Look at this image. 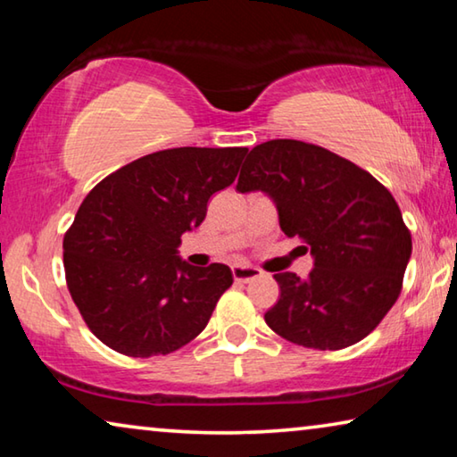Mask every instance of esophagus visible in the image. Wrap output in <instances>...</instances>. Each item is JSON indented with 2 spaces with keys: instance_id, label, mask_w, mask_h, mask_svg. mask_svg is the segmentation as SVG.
Returning <instances> with one entry per match:
<instances>
[{
  "instance_id": "1",
  "label": "esophagus",
  "mask_w": 457,
  "mask_h": 457,
  "mask_svg": "<svg viewBox=\"0 0 457 457\" xmlns=\"http://www.w3.org/2000/svg\"><path fill=\"white\" fill-rule=\"evenodd\" d=\"M231 274H234V280L237 282H250L262 276V270L256 266H234Z\"/></svg>"
}]
</instances>
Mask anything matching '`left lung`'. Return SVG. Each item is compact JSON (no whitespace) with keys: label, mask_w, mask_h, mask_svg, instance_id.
I'll return each instance as SVG.
<instances>
[{"label":"left lung","mask_w":457,"mask_h":457,"mask_svg":"<svg viewBox=\"0 0 457 457\" xmlns=\"http://www.w3.org/2000/svg\"><path fill=\"white\" fill-rule=\"evenodd\" d=\"M239 193L272 197L280 228L311 247L306 280L274 274L280 300L264 314L294 345L338 351L365 338L397 303L411 234L389 189L319 145L274 138L253 146Z\"/></svg>","instance_id":"8db88e82"}]
</instances>
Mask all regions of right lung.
Wrapping results in <instances>:
<instances>
[{
	"label": "right lung",
	"instance_id": "add662e5",
	"mask_svg": "<svg viewBox=\"0 0 457 457\" xmlns=\"http://www.w3.org/2000/svg\"><path fill=\"white\" fill-rule=\"evenodd\" d=\"M245 146L157 151L104 177L64 236L66 284L84 322L112 351L157 357L207 327L234 276L226 264L189 266L181 236L207 201L234 183Z\"/></svg>",
	"mask_w": 457,
	"mask_h": 457
}]
</instances>
